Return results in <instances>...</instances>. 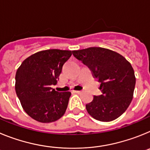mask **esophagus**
<instances>
[{
    "instance_id": "esophagus-1",
    "label": "esophagus",
    "mask_w": 150,
    "mask_h": 150,
    "mask_svg": "<svg viewBox=\"0 0 150 150\" xmlns=\"http://www.w3.org/2000/svg\"><path fill=\"white\" fill-rule=\"evenodd\" d=\"M75 93H77V94H79L80 92H81V91H78V90H75V91H74Z\"/></svg>"
}]
</instances>
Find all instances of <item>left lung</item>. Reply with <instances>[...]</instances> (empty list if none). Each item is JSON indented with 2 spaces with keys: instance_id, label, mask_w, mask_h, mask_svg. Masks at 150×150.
Wrapping results in <instances>:
<instances>
[{
  "instance_id": "8db88e82",
  "label": "left lung",
  "mask_w": 150,
  "mask_h": 150,
  "mask_svg": "<svg viewBox=\"0 0 150 150\" xmlns=\"http://www.w3.org/2000/svg\"><path fill=\"white\" fill-rule=\"evenodd\" d=\"M72 53L91 70L100 84L102 95H95L86 105L88 114L101 122L120 117L133 98L136 78L132 64L118 52L101 47L74 50Z\"/></svg>"
}]
</instances>
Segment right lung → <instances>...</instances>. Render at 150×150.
I'll use <instances>...</instances> for the list:
<instances>
[{
    "label": "right lung",
    "mask_w": 150,
    "mask_h": 150,
    "mask_svg": "<svg viewBox=\"0 0 150 150\" xmlns=\"http://www.w3.org/2000/svg\"><path fill=\"white\" fill-rule=\"evenodd\" d=\"M71 50H47L24 60L16 74V92L22 108L36 121L50 123L64 114L71 93L59 92L55 85Z\"/></svg>",
    "instance_id": "add662e5"
}]
</instances>
